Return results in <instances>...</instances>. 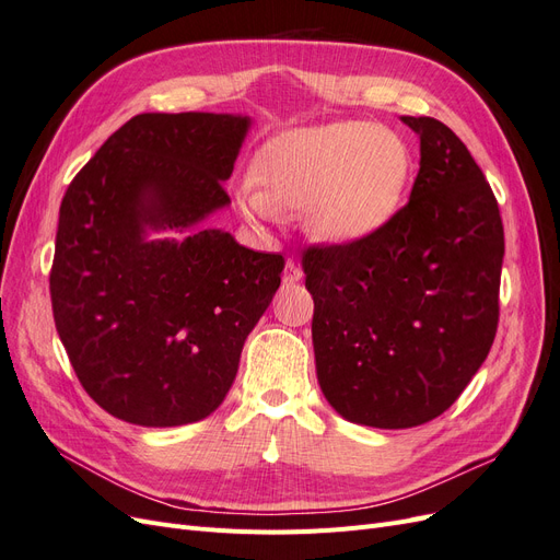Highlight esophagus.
Listing matches in <instances>:
<instances>
[{"label":"esophagus","mask_w":560,"mask_h":560,"mask_svg":"<svg viewBox=\"0 0 560 560\" xmlns=\"http://www.w3.org/2000/svg\"><path fill=\"white\" fill-rule=\"evenodd\" d=\"M301 268L296 266V261H292V259H287V264H284V270H282V280H284V284H294V282H299L301 280Z\"/></svg>","instance_id":"1"}]
</instances>
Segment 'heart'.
<instances>
[{
    "label": "heart",
    "instance_id": "obj_1",
    "mask_svg": "<svg viewBox=\"0 0 560 560\" xmlns=\"http://www.w3.org/2000/svg\"><path fill=\"white\" fill-rule=\"evenodd\" d=\"M411 177L413 151L395 130L358 121L296 128L257 151L243 208L254 217L303 208L311 238L352 243L395 217Z\"/></svg>",
    "mask_w": 560,
    "mask_h": 560
}]
</instances>
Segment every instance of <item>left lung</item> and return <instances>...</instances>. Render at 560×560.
<instances>
[{"label": "left lung", "mask_w": 560, "mask_h": 560, "mask_svg": "<svg viewBox=\"0 0 560 560\" xmlns=\"http://www.w3.org/2000/svg\"><path fill=\"white\" fill-rule=\"evenodd\" d=\"M401 121L420 138L409 202L366 238L303 252L322 393L381 430L460 397L493 346L504 257L498 200L463 140L430 116Z\"/></svg>", "instance_id": "obj_1"}]
</instances>
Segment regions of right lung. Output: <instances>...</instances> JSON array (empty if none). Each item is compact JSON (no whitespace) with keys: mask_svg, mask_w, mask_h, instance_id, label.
I'll return each mask as SVG.
<instances>
[{"mask_svg":"<svg viewBox=\"0 0 560 560\" xmlns=\"http://www.w3.org/2000/svg\"><path fill=\"white\" fill-rule=\"evenodd\" d=\"M247 128L233 114H138L67 186L50 306L79 383L118 420L175 428L210 416L278 292L282 254L226 231L147 241L229 206L224 179Z\"/></svg>","mask_w":560,"mask_h":560,"instance_id":"right-lung-1","label":"right lung"}]
</instances>
